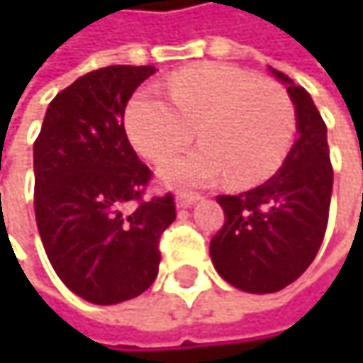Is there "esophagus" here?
Segmentation results:
<instances>
[{"label":"esophagus","mask_w":363,"mask_h":363,"mask_svg":"<svg viewBox=\"0 0 363 363\" xmlns=\"http://www.w3.org/2000/svg\"><path fill=\"white\" fill-rule=\"evenodd\" d=\"M197 199H199L197 193H179L177 195V206L179 208H191Z\"/></svg>","instance_id":"esophagus-1"}]
</instances>
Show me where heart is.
I'll return each mask as SVG.
<instances>
[{"instance_id":"obj_1","label":"heart","mask_w":363,"mask_h":363,"mask_svg":"<svg viewBox=\"0 0 363 363\" xmlns=\"http://www.w3.org/2000/svg\"><path fill=\"white\" fill-rule=\"evenodd\" d=\"M170 101L140 92L125 109L134 149L162 160L199 132L201 147L170 157L160 179L170 186H203L223 174L233 186L273 177L296 136V107L288 90L271 79L220 62L182 69L168 82Z\"/></svg>"}]
</instances>
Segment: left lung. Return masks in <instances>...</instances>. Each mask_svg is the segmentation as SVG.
<instances>
[{
	"label": "left lung",
	"mask_w": 363,
	"mask_h": 363,
	"mask_svg": "<svg viewBox=\"0 0 363 363\" xmlns=\"http://www.w3.org/2000/svg\"><path fill=\"white\" fill-rule=\"evenodd\" d=\"M271 71L294 101L298 138L269 181L216 197L225 225L210 242L218 275L252 294L286 288L313 262L326 235L334 179L326 123L309 92L286 73Z\"/></svg>",
	"instance_id": "left-lung-1"
}]
</instances>
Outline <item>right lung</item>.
<instances>
[{
	"instance_id": "obj_1",
	"label": "right lung",
	"mask_w": 363,
	"mask_h": 363,
	"mask_svg": "<svg viewBox=\"0 0 363 363\" xmlns=\"http://www.w3.org/2000/svg\"><path fill=\"white\" fill-rule=\"evenodd\" d=\"M155 67L113 65L56 94L33 145L35 220L65 286L94 305L143 294L160 271V240L177 218L172 193L145 199L151 170L123 113Z\"/></svg>"
}]
</instances>
